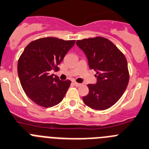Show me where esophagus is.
Here are the masks:
<instances>
[{
    "label": "esophagus",
    "mask_w": 149,
    "mask_h": 149,
    "mask_svg": "<svg viewBox=\"0 0 149 149\" xmlns=\"http://www.w3.org/2000/svg\"><path fill=\"white\" fill-rule=\"evenodd\" d=\"M73 84H74L75 85H76V86H77V87H79V86H81V84H80V83H78V82H76V81H73Z\"/></svg>",
    "instance_id": "1"
}]
</instances>
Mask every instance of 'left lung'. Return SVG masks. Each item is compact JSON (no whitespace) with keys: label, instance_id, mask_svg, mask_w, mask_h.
<instances>
[{"label":"left lung","instance_id":"obj_1","mask_svg":"<svg viewBox=\"0 0 149 149\" xmlns=\"http://www.w3.org/2000/svg\"><path fill=\"white\" fill-rule=\"evenodd\" d=\"M84 52L90 69L96 72V84H89V93L83 96L86 105L95 110H105L120 100L128 86L129 73L123 53L113 43L102 37L76 41Z\"/></svg>","mask_w":149,"mask_h":149}]
</instances>
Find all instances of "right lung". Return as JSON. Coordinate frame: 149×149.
<instances>
[{"mask_svg": "<svg viewBox=\"0 0 149 149\" xmlns=\"http://www.w3.org/2000/svg\"><path fill=\"white\" fill-rule=\"evenodd\" d=\"M75 41L47 37L30 42L18 62V74L23 90L36 104L50 108L62 101L71 81H61L50 71L58 70Z\"/></svg>", "mask_w": 149, "mask_h": 149, "instance_id": "1", "label": "right lung"}]
</instances>
